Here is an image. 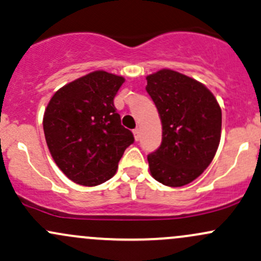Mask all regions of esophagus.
Here are the masks:
<instances>
[{
  "label": "esophagus",
  "mask_w": 261,
  "mask_h": 261,
  "mask_svg": "<svg viewBox=\"0 0 261 261\" xmlns=\"http://www.w3.org/2000/svg\"><path fill=\"white\" fill-rule=\"evenodd\" d=\"M133 134L134 139H136V141H139V138H141V129H139V128H136V129L133 130Z\"/></svg>",
  "instance_id": "esophagus-1"
}]
</instances>
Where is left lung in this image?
Returning a JSON list of instances; mask_svg holds the SVG:
<instances>
[{"instance_id": "obj_1", "label": "left lung", "mask_w": 261, "mask_h": 261, "mask_svg": "<svg viewBox=\"0 0 261 261\" xmlns=\"http://www.w3.org/2000/svg\"><path fill=\"white\" fill-rule=\"evenodd\" d=\"M148 94L162 120V144L148 154L150 174L168 187H183L212 163L221 133V109L198 81L172 69L147 77Z\"/></svg>"}]
</instances>
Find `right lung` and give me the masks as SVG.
I'll return each instance as SVG.
<instances>
[{"label": "right lung", "instance_id": "1", "mask_svg": "<svg viewBox=\"0 0 261 261\" xmlns=\"http://www.w3.org/2000/svg\"><path fill=\"white\" fill-rule=\"evenodd\" d=\"M123 83L120 75L92 72L58 89L47 106V145L58 168L74 183L94 187L107 181L134 142L113 102Z\"/></svg>", "mask_w": 261, "mask_h": 261}]
</instances>
